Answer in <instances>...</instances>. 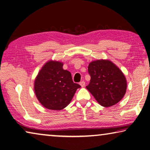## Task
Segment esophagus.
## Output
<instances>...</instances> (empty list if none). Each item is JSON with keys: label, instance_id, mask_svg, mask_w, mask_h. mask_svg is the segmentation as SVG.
I'll list each match as a JSON object with an SVG mask.
<instances>
[{"label": "esophagus", "instance_id": "34e87169", "mask_svg": "<svg viewBox=\"0 0 150 150\" xmlns=\"http://www.w3.org/2000/svg\"><path fill=\"white\" fill-rule=\"evenodd\" d=\"M79 85L81 86V87H84L85 86V82L84 81H81V82L79 83Z\"/></svg>", "mask_w": 150, "mask_h": 150}]
</instances>
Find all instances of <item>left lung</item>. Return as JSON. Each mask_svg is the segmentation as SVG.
I'll return each mask as SVG.
<instances>
[{
	"instance_id": "8db88e82",
	"label": "left lung",
	"mask_w": 150,
	"mask_h": 150,
	"mask_svg": "<svg viewBox=\"0 0 150 150\" xmlns=\"http://www.w3.org/2000/svg\"><path fill=\"white\" fill-rule=\"evenodd\" d=\"M91 81L86 88L99 105L109 107L117 104L125 95L127 81L122 71L108 59H97L88 66Z\"/></svg>"
}]
</instances>
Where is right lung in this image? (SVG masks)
I'll return each instance as SVG.
<instances>
[{
  "instance_id": "obj_1",
  "label": "right lung",
  "mask_w": 150,
  "mask_h": 150,
  "mask_svg": "<svg viewBox=\"0 0 150 150\" xmlns=\"http://www.w3.org/2000/svg\"><path fill=\"white\" fill-rule=\"evenodd\" d=\"M63 63L50 60L42 66L34 81L35 96L45 108L60 110L71 101L81 86L73 83L71 74L63 69Z\"/></svg>"
}]
</instances>
